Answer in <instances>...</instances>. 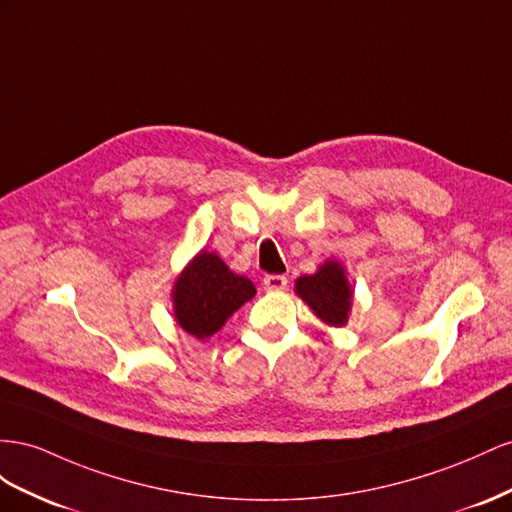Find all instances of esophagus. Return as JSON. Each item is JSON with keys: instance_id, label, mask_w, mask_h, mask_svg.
Returning a JSON list of instances; mask_svg holds the SVG:
<instances>
[{"instance_id": "esophagus-1", "label": "esophagus", "mask_w": 512, "mask_h": 512, "mask_svg": "<svg viewBox=\"0 0 512 512\" xmlns=\"http://www.w3.org/2000/svg\"><path fill=\"white\" fill-rule=\"evenodd\" d=\"M264 287L268 291H281L287 287V276L285 274H268L264 279Z\"/></svg>"}]
</instances>
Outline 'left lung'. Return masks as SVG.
<instances>
[{
    "mask_svg": "<svg viewBox=\"0 0 512 512\" xmlns=\"http://www.w3.org/2000/svg\"><path fill=\"white\" fill-rule=\"evenodd\" d=\"M296 294L311 306L324 324L334 328L347 324L354 291L339 261L328 259L315 274L300 276L296 281Z\"/></svg>",
    "mask_w": 512,
    "mask_h": 512,
    "instance_id": "1",
    "label": "left lung"
}]
</instances>
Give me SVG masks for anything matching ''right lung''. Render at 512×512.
Segmentation results:
<instances>
[{
	"label": "right lung",
	"instance_id": "add662e5",
	"mask_svg": "<svg viewBox=\"0 0 512 512\" xmlns=\"http://www.w3.org/2000/svg\"><path fill=\"white\" fill-rule=\"evenodd\" d=\"M171 294L178 324L203 341L255 296V285L246 276L231 272L216 253L201 251L182 270Z\"/></svg>",
	"mask_w": 512,
	"mask_h": 512
}]
</instances>
